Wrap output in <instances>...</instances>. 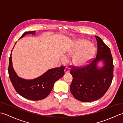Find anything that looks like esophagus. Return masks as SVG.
<instances>
[{
  "label": "esophagus",
  "mask_w": 123,
  "mask_h": 123,
  "mask_svg": "<svg viewBox=\"0 0 123 123\" xmlns=\"http://www.w3.org/2000/svg\"><path fill=\"white\" fill-rule=\"evenodd\" d=\"M69 71V68H68V67H65V73H68Z\"/></svg>",
  "instance_id": "esophagus-1"
}]
</instances>
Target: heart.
Here are the masks:
<instances>
[{"mask_svg":"<svg viewBox=\"0 0 123 123\" xmlns=\"http://www.w3.org/2000/svg\"><path fill=\"white\" fill-rule=\"evenodd\" d=\"M95 52L94 48L91 46L89 41L84 40L77 41L74 47L68 52V55L74 56L72 62L76 66L86 64L93 57ZM64 60V58H62Z\"/></svg>","mask_w":123,"mask_h":123,"instance_id":"heart-1","label":"heart"}]
</instances>
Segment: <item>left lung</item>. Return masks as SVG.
Returning <instances> with one entry per match:
<instances>
[{"label":"left lung","instance_id":"obj_1","mask_svg":"<svg viewBox=\"0 0 123 123\" xmlns=\"http://www.w3.org/2000/svg\"><path fill=\"white\" fill-rule=\"evenodd\" d=\"M95 37L98 44L96 57L88 64L71 67L70 73L73 80L70 90L75 98L82 102L95 101L103 97L114 76L113 59L111 50L100 37ZM101 60H103L105 65L98 69L96 64Z\"/></svg>","mask_w":123,"mask_h":123}]
</instances>
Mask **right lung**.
<instances>
[{
  "label": "right lung",
  "instance_id": "right-lung-1",
  "mask_svg": "<svg viewBox=\"0 0 123 123\" xmlns=\"http://www.w3.org/2000/svg\"><path fill=\"white\" fill-rule=\"evenodd\" d=\"M35 34L36 31H34L25 32L20 38L26 34ZM12 51L9 58L8 71L9 79L16 91L20 96L31 100L37 101L46 98L51 92L55 82L64 75L65 66L49 69L36 79H22L17 75L12 67Z\"/></svg>",
  "mask_w": 123,
  "mask_h": 123
}]
</instances>
